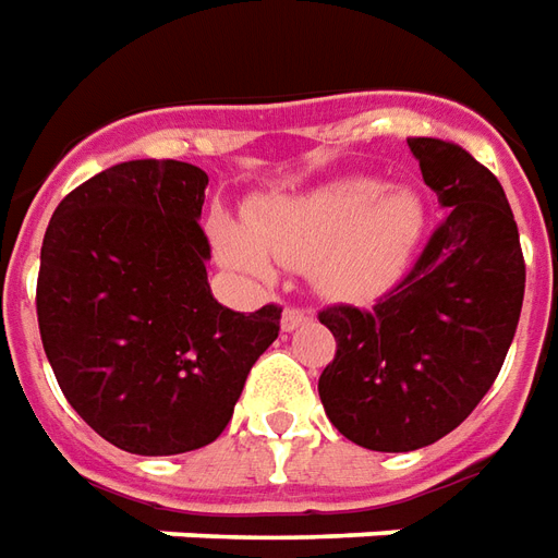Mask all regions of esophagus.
Here are the masks:
<instances>
[{
	"label": "esophagus",
	"mask_w": 558,
	"mask_h": 558,
	"mask_svg": "<svg viewBox=\"0 0 558 558\" xmlns=\"http://www.w3.org/2000/svg\"><path fill=\"white\" fill-rule=\"evenodd\" d=\"M313 316L307 311H299V307H287L283 311V316H280V328L283 331H295V328H301L304 322H311Z\"/></svg>",
	"instance_id": "1"
}]
</instances>
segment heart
Wrapping results in <instances>:
<instances>
[{"label":"heart","mask_w":558,"mask_h":558,"mask_svg":"<svg viewBox=\"0 0 558 558\" xmlns=\"http://www.w3.org/2000/svg\"><path fill=\"white\" fill-rule=\"evenodd\" d=\"M245 227H216L227 266L268 275L271 256L280 266L307 268L325 299L373 301L411 268L426 233V204L411 189H390L375 177H342L268 197L247 209Z\"/></svg>","instance_id":"obj_1"}]
</instances>
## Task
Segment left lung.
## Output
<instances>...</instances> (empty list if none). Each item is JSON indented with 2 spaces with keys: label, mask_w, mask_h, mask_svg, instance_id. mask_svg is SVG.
Returning <instances> with one entry per match:
<instances>
[{
  "label": "left lung",
  "mask_w": 558,
  "mask_h": 558,
  "mask_svg": "<svg viewBox=\"0 0 558 558\" xmlns=\"http://www.w3.org/2000/svg\"><path fill=\"white\" fill-rule=\"evenodd\" d=\"M447 209L414 271L373 311L328 307L337 354L319 399L340 435L411 452L461 426L506 361L523 307L521 236L506 192L458 144L408 138Z\"/></svg>",
  "instance_id": "1"
}]
</instances>
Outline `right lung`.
<instances>
[{
	"label": "right lung",
	"instance_id": "1",
	"mask_svg": "<svg viewBox=\"0 0 558 558\" xmlns=\"http://www.w3.org/2000/svg\"><path fill=\"white\" fill-rule=\"evenodd\" d=\"M209 177L189 162L135 159L73 189L40 247L37 325L73 411L135 456L213 444L280 307L218 304L201 209Z\"/></svg>",
	"mask_w": 558,
	"mask_h": 558
}]
</instances>
